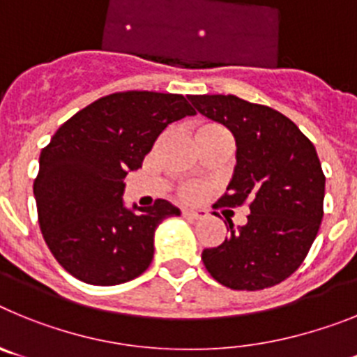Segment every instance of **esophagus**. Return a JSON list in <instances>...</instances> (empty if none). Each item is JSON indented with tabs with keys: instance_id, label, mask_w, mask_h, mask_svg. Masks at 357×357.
<instances>
[{
	"instance_id": "1",
	"label": "esophagus",
	"mask_w": 357,
	"mask_h": 357,
	"mask_svg": "<svg viewBox=\"0 0 357 357\" xmlns=\"http://www.w3.org/2000/svg\"><path fill=\"white\" fill-rule=\"evenodd\" d=\"M182 216L185 218H193V220H198V218H206L207 211L206 209H182Z\"/></svg>"
}]
</instances>
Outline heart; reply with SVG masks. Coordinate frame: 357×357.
I'll use <instances>...</instances> for the list:
<instances>
[{"instance_id": "obj_1", "label": "heart", "mask_w": 357, "mask_h": 357, "mask_svg": "<svg viewBox=\"0 0 357 357\" xmlns=\"http://www.w3.org/2000/svg\"><path fill=\"white\" fill-rule=\"evenodd\" d=\"M211 128H220L216 127V125H211V123H207V125H200V127L197 128V132H202V130H211ZM181 195L184 198H188V200H193V198H197L198 195H200V188L198 185H184V188L181 189Z\"/></svg>"}]
</instances>
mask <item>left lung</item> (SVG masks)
<instances>
[{
    "label": "left lung",
    "mask_w": 357,
    "mask_h": 357,
    "mask_svg": "<svg viewBox=\"0 0 357 357\" xmlns=\"http://www.w3.org/2000/svg\"><path fill=\"white\" fill-rule=\"evenodd\" d=\"M195 109L222 123L236 139L232 181L214 207L247 204V223L222 245L206 248L202 261L230 289L272 288L305 259L324 218L326 175L313 143L279 110L234 94L189 96Z\"/></svg>",
    "instance_id": "obj_1"
}]
</instances>
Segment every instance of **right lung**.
<instances>
[{"label": "right lung", "mask_w": 357, "mask_h": 357, "mask_svg": "<svg viewBox=\"0 0 357 357\" xmlns=\"http://www.w3.org/2000/svg\"><path fill=\"white\" fill-rule=\"evenodd\" d=\"M193 114L182 94L127 91L100 98L55 132L40 151L33 195L44 241L66 272L114 286L150 266L155 229L181 211L168 200L128 209L123 178L169 123Z\"/></svg>", "instance_id": "right-lung-1"}]
</instances>
